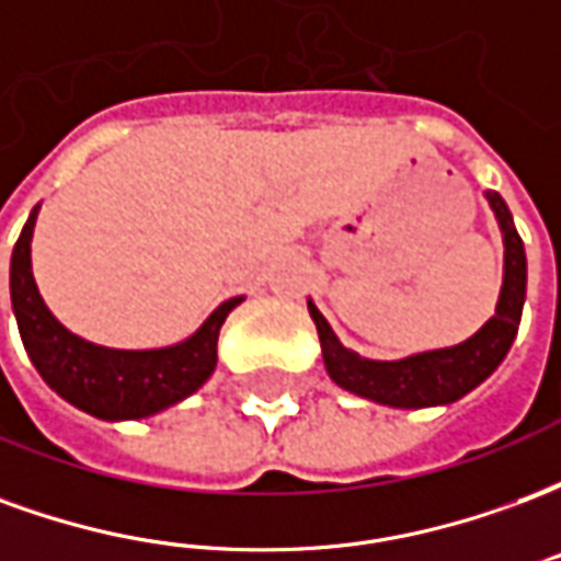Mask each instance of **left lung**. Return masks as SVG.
<instances>
[{
    "instance_id": "obj_1",
    "label": "left lung",
    "mask_w": 561,
    "mask_h": 561,
    "mask_svg": "<svg viewBox=\"0 0 561 561\" xmlns=\"http://www.w3.org/2000/svg\"><path fill=\"white\" fill-rule=\"evenodd\" d=\"M495 213L502 243H505V276L495 304V316L469 336L450 348L421 352L402 360H369L352 348H345L333 333L328 318L318 312L309 300V316L316 321L318 340L328 376L348 393L390 409H426V405H447L462 400L469 390L490 378L505 360L511 345L517 340L523 304H526V249L514 228V216L499 192H483Z\"/></svg>"
}]
</instances>
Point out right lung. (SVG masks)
Instances as JSON below:
<instances>
[{"label":"right lung","instance_id":"1","mask_svg":"<svg viewBox=\"0 0 561 561\" xmlns=\"http://www.w3.org/2000/svg\"><path fill=\"white\" fill-rule=\"evenodd\" d=\"M38 207L30 213L11 252V309L23 348L47 388L102 421H138L192 397L213 376L219 330L243 297L225 300L188 340L168 348L123 352L87 342L56 321L32 276V231Z\"/></svg>","mask_w":561,"mask_h":561}]
</instances>
